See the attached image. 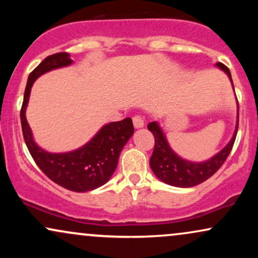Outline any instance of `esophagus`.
<instances>
[{"label": "esophagus", "instance_id": "esophagus-1", "mask_svg": "<svg viewBox=\"0 0 258 258\" xmlns=\"http://www.w3.org/2000/svg\"><path fill=\"white\" fill-rule=\"evenodd\" d=\"M133 126H135V128H142V127L144 126L143 117L139 116V115H136V116L133 117Z\"/></svg>", "mask_w": 258, "mask_h": 258}]
</instances>
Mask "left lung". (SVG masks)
<instances>
[{"label":"left lung","instance_id":"1","mask_svg":"<svg viewBox=\"0 0 258 258\" xmlns=\"http://www.w3.org/2000/svg\"><path fill=\"white\" fill-rule=\"evenodd\" d=\"M216 67L227 74V76L229 78L233 86L232 75H230L229 69H228L226 65H223L222 63H216ZM236 105H238L236 125L232 138H230V141L228 142L227 146L223 149H221L212 158L205 160V161L197 162L183 159L182 156H179L171 148L166 136H165V132L162 131L159 122L154 121V122L148 123V130L153 133L154 138H155V147H154L153 155L149 161L150 167H152L155 176L161 182L166 183L168 185L178 186V188H189V186L198 185L200 183L205 182L211 176H214L220 170L222 165L224 164L228 155H229L230 150H232L234 142H235L239 125L238 99H236Z\"/></svg>","mask_w":258,"mask_h":258}]
</instances>
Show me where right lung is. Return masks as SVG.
Masks as SVG:
<instances>
[{
    "instance_id": "obj_1",
    "label": "right lung",
    "mask_w": 258,
    "mask_h": 258,
    "mask_svg": "<svg viewBox=\"0 0 258 258\" xmlns=\"http://www.w3.org/2000/svg\"><path fill=\"white\" fill-rule=\"evenodd\" d=\"M72 64L70 54L65 52L49 55L38 64L29 75L20 120L26 147L41 171L63 188L85 193L99 188L111 178L117 167L121 150L132 137L135 128L132 120L127 117L122 121L105 123L87 143L72 152L49 153L37 146L25 116L32 85L43 74Z\"/></svg>"
}]
</instances>
